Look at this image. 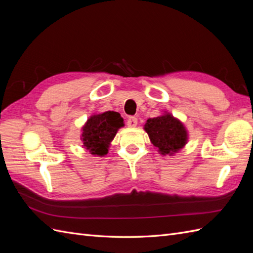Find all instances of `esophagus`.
I'll return each mask as SVG.
<instances>
[{
	"mask_svg": "<svg viewBox=\"0 0 253 253\" xmlns=\"http://www.w3.org/2000/svg\"><path fill=\"white\" fill-rule=\"evenodd\" d=\"M126 125L129 127H135L137 126V118L136 117H128Z\"/></svg>",
	"mask_w": 253,
	"mask_h": 253,
	"instance_id": "obj_1",
	"label": "esophagus"
}]
</instances>
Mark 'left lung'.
<instances>
[{
	"instance_id": "8db88e82",
	"label": "left lung",
	"mask_w": 253,
	"mask_h": 253,
	"mask_svg": "<svg viewBox=\"0 0 253 253\" xmlns=\"http://www.w3.org/2000/svg\"><path fill=\"white\" fill-rule=\"evenodd\" d=\"M143 129L148 133L151 143L162 155L173 156L188 142V129L182 122L169 112L145 122Z\"/></svg>"
}]
</instances>
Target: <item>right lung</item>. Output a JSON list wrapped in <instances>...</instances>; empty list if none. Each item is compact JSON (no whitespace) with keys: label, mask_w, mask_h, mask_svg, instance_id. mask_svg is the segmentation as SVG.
<instances>
[{"label":"right lung","mask_w":253,"mask_h":253,"mask_svg":"<svg viewBox=\"0 0 253 253\" xmlns=\"http://www.w3.org/2000/svg\"><path fill=\"white\" fill-rule=\"evenodd\" d=\"M122 126H125L124 118L117 112L93 114L81 127L82 147L94 156L106 155L111 142Z\"/></svg>","instance_id":"right-lung-1"}]
</instances>
